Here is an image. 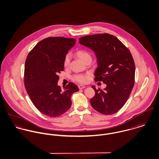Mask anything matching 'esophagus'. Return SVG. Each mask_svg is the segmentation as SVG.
I'll return each mask as SVG.
<instances>
[{
	"instance_id": "1",
	"label": "esophagus",
	"mask_w": 159,
	"mask_h": 159,
	"mask_svg": "<svg viewBox=\"0 0 159 159\" xmlns=\"http://www.w3.org/2000/svg\"><path fill=\"white\" fill-rule=\"evenodd\" d=\"M84 88H85V86H84V85H79V86H78V88H79L80 89H84Z\"/></svg>"
}]
</instances>
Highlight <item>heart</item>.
Masks as SVG:
<instances>
[{"instance_id": "heart-1", "label": "heart", "mask_w": 159, "mask_h": 159, "mask_svg": "<svg viewBox=\"0 0 159 159\" xmlns=\"http://www.w3.org/2000/svg\"><path fill=\"white\" fill-rule=\"evenodd\" d=\"M77 56L81 59L83 62L86 63L89 61H92V55L91 53L86 49H80L76 52ZM71 61V54L70 53L67 54L63 61V64L65 67H68L70 64ZM91 76L90 73H76L72 76V80L76 82L80 83H87Z\"/></svg>"}]
</instances>
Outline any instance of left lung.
I'll return each mask as SVG.
<instances>
[{"label":"left lung","instance_id":"1","mask_svg":"<svg viewBox=\"0 0 159 159\" xmlns=\"http://www.w3.org/2000/svg\"><path fill=\"white\" fill-rule=\"evenodd\" d=\"M80 43L92 49L97 57L95 81L107 84L104 90L95 92L91 99L94 110L103 114H113L125 105L135 84V66L129 49L117 37L99 34L80 38Z\"/></svg>","mask_w":159,"mask_h":159}]
</instances>
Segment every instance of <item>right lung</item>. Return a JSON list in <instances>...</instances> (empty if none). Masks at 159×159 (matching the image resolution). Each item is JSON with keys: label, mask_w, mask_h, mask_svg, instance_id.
I'll return each instance as SVG.
<instances>
[{"label": "right lung", "mask_w": 159, "mask_h": 159, "mask_svg": "<svg viewBox=\"0 0 159 159\" xmlns=\"http://www.w3.org/2000/svg\"><path fill=\"white\" fill-rule=\"evenodd\" d=\"M76 43L75 39L51 37L39 42L28 54L24 67V86L36 108L49 117H59L71 105V95L79 91L68 83L64 89L57 85L64 70V58Z\"/></svg>", "instance_id": "add662e5"}]
</instances>
